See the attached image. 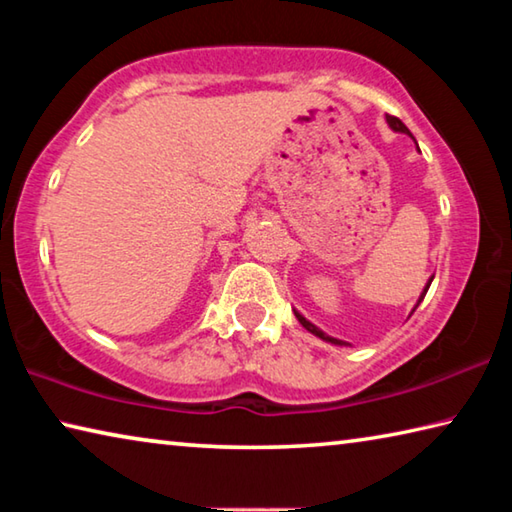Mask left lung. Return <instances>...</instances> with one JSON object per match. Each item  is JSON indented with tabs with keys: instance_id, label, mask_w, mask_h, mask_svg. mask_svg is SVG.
I'll use <instances>...</instances> for the list:
<instances>
[{
	"instance_id": "left-lung-1",
	"label": "left lung",
	"mask_w": 512,
	"mask_h": 512,
	"mask_svg": "<svg viewBox=\"0 0 512 512\" xmlns=\"http://www.w3.org/2000/svg\"><path fill=\"white\" fill-rule=\"evenodd\" d=\"M386 121H388V126H391L393 128V131H397V133H406V135H411V131H409V128H406L404 124H402V121L400 119H397V117H393V115H386ZM413 137V135H411ZM431 280H433V277H431ZM431 280L427 282V287H424V291H422V296H420V300H418V305H420V302H422V298L424 296H427V289H429V284H431ZM418 305H415V307H418ZM415 311V309H413ZM293 314H296V318L300 320V325L302 327H305L307 329V332H311V334H314V336H318V339H323V341H327V343H332V345H350V343H345V341H339V339H334V336H327L325 332H323V329H318L314 323H309V320L305 318V316H302V314H298V311H293Z\"/></svg>"
}]
</instances>
